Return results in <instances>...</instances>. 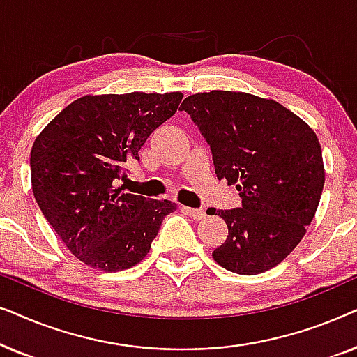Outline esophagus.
Wrapping results in <instances>:
<instances>
[{"label": "esophagus", "instance_id": "obj_1", "mask_svg": "<svg viewBox=\"0 0 357 357\" xmlns=\"http://www.w3.org/2000/svg\"><path fill=\"white\" fill-rule=\"evenodd\" d=\"M182 211L187 213L188 216L193 219V221H203V219L206 218V213H204L203 209H198V208H188V206H182Z\"/></svg>", "mask_w": 357, "mask_h": 357}]
</instances>
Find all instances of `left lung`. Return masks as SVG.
<instances>
[{"mask_svg": "<svg viewBox=\"0 0 357 357\" xmlns=\"http://www.w3.org/2000/svg\"><path fill=\"white\" fill-rule=\"evenodd\" d=\"M180 110L208 141L218 178L242 198L241 208L218 211L229 236L214 261L237 275L271 270L315 216L325 183L319 138L286 107L247 92H199Z\"/></svg>", "mask_w": 357, "mask_h": 357, "instance_id": "obj_1", "label": "left lung"}]
</instances>
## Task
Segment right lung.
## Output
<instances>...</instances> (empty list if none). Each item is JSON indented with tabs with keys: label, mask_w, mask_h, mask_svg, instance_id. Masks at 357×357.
Wrapping results in <instances>:
<instances>
[{
	"label": "right lung",
	"mask_w": 357,
	"mask_h": 357,
	"mask_svg": "<svg viewBox=\"0 0 357 357\" xmlns=\"http://www.w3.org/2000/svg\"><path fill=\"white\" fill-rule=\"evenodd\" d=\"M183 94L84 96L63 109L33 141L32 192L73 255L100 271H121L148 255L169 199L115 187L125 162L139 160L149 135L178 109Z\"/></svg>",
	"instance_id": "1"
}]
</instances>
